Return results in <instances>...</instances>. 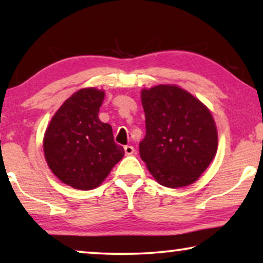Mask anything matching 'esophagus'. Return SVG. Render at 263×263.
Listing matches in <instances>:
<instances>
[{
    "label": "esophagus",
    "instance_id": "esophagus-1",
    "mask_svg": "<svg viewBox=\"0 0 263 263\" xmlns=\"http://www.w3.org/2000/svg\"><path fill=\"white\" fill-rule=\"evenodd\" d=\"M124 152H125V154H127V156H132V154H134L135 149H134V147H133V146H124Z\"/></svg>",
    "mask_w": 263,
    "mask_h": 263
}]
</instances>
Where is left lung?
<instances>
[{
  "label": "left lung",
  "mask_w": 263,
  "mask_h": 263,
  "mask_svg": "<svg viewBox=\"0 0 263 263\" xmlns=\"http://www.w3.org/2000/svg\"><path fill=\"white\" fill-rule=\"evenodd\" d=\"M146 136L140 157L159 184L182 188L196 182L218 149V132L208 107L177 85L141 91Z\"/></svg>",
  "instance_id": "8db88e82"
}]
</instances>
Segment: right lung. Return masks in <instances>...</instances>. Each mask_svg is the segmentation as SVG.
I'll use <instances>...</instances> for the list:
<instances>
[{
    "instance_id": "obj_1",
    "label": "right lung",
    "mask_w": 263,
    "mask_h": 263,
    "mask_svg": "<svg viewBox=\"0 0 263 263\" xmlns=\"http://www.w3.org/2000/svg\"><path fill=\"white\" fill-rule=\"evenodd\" d=\"M105 92L81 88L64 102L46 128L43 148L52 174L74 189L91 190L104 182L124 156L112 128L99 120Z\"/></svg>"
}]
</instances>
